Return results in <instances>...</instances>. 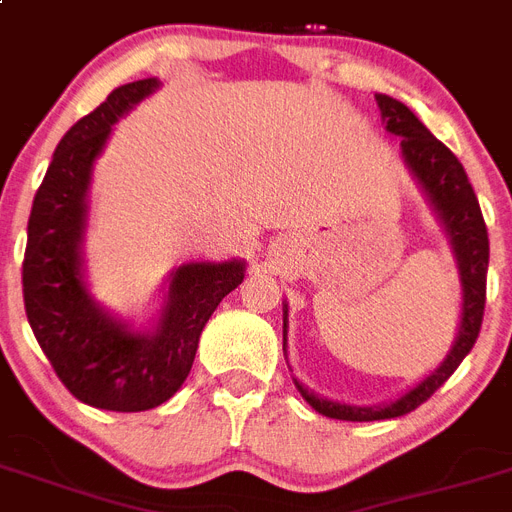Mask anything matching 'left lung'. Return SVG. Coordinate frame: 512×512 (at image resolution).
<instances>
[{"label": "left lung", "instance_id": "obj_1", "mask_svg": "<svg viewBox=\"0 0 512 512\" xmlns=\"http://www.w3.org/2000/svg\"><path fill=\"white\" fill-rule=\"evenodd\" d=\"M377 106L385 130L390 135L401 137V158L409 174L419 184V190L427 197L429 208L435 210L442 231L448 236L453 249L455 268L461 278V320L458 333L440 364L427 377L411 385L406 393L393 398L382 406H354L322 398L294 377L296 390L302 393L304 401L322 416L341 419V422H377V419H395L422 406L429 395L440 388L442 382L453 375L466 354L474 349L479 328L484 317V299H487V268H489V236L484 226L482 208L474 195V187L468 182L461 161L437 140L432 132L414 117V111L406 103L377 93ZM289 349V304L283 302V354ZM289 356V354H286Z\"/></svg>", "mask_w": 512, "mask_h": 512}]
</instances>
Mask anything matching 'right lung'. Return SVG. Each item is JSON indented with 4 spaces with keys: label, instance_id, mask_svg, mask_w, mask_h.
Segmentation results:
<instances>
[{
    "label": "right lung",
    "instance_id": "right-lung-1",
    "mask_svg": "<svg viewBox=\"0 0 512 512\" xmlns=\"http://www.w3.org/2000/svg\"><path fill=\"white\" fill-rule=\"evenodd\" d=\"M161 88L158 77L111 90L59 140L33 197L23 260V299L33 336L64 388L103 411H148L169 401L190 375L205 322L244 281V260L182 263L163 283L156 317L114 315L90 294L85 234L93 166L114 124Z\"/></svg>",
    "mask_w": 512,
    "mask_h": 512
}]
</instances>
